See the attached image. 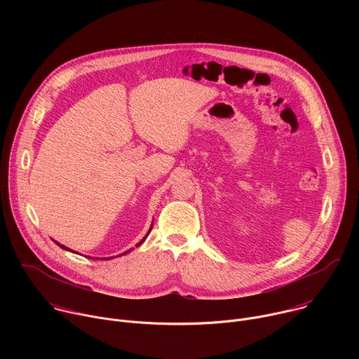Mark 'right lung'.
<instances>
[{"instance_id": "right-lung-1", "label": "right lung", "mask_w": 359, "mask_h": 359, "mask_svg": "<svg viewBox=\"0 0 359 359\" xmlns=\"http://www.w3.org/2000/svg\"><path fill=\"white\" fill-rule=\"evenodd\" d=\"M151 226H153V224H151ZM150 230H151V227H150ZM150 230H149V233H150ZM149 233H147V234H149ZM147 234H146V236H144V238H146V237H147ZM144 238H143V240H142V241H140V243H139V244H137V245H140V244H142V243H143V241H144ZM57 244H58V245H60V247H62V248H65V250H68V251H71V250H69V248H67V247H65V245H62V244H60V243H57ZM129 251H130V250H128V251H125V252H123V254H126V252H129ZM74 252H75V251H74ZM111 259H114V257H111ZM107 260H108V259H107Z\"/></svg>"}]
</instances>
